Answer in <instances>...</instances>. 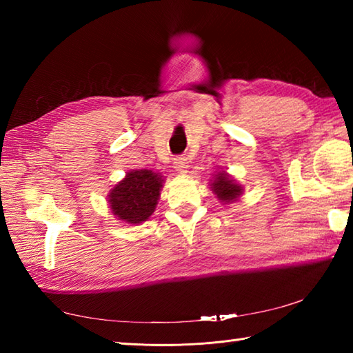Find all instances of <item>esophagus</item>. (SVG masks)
I'll use <instances>...</instances> for the list:
<instances>
[{
  "label": "esophagus",
  "mask_w": 353,
  "mask_h": 353,
  "mask_svg": "<svg viewBox=\"0 0 353 353\" xmlns=\"http://www.w3.org/2000/svg\"><path fill=\"white\" fill-rule=\"evenodd\" d=\"M172 165H174V168L177 172H186V170H188V161L185 159V157H174V162H172Z\"/></svg>",
  "instance_id": "34e87169"
}]
</instances>
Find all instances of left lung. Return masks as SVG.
<instances>
[{
	"label": "left lung",
	"mask_w": 353,
	"mask_h": 353,
	"mask_svg": "<svg viewBox=\"0 0 353 353\" xmlns=\"http://www.w3.org/2000/svg\"><path fill=\"white\" fill-rule=\"evenodd\" d=\"M209 186H211V191L223 205L235 203V201L239 200V197L244 194L243 185H239L229 172L223 170H219L215 172L212 181L209 182Z\"/></svg>",
	"instance_id": "8db88e82"
}]
</instances>
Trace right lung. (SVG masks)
<instances>
[{
	"label": "right lung",
	"instance_id": "1",
	"mask_svg": "<svg viewBox=\"0 0 353 353\" xmlns=\"http://www.w3.org/2000/svg\"><path fill=\"white\" fill-rule=\"evenodd\" d=\"M165 177L153 170H130L108 194L112 215L127 224L147 221L161 199Z\"/></svg>",
	"mask_w": 353,
	"mask_h": 353
}]
</instances>
